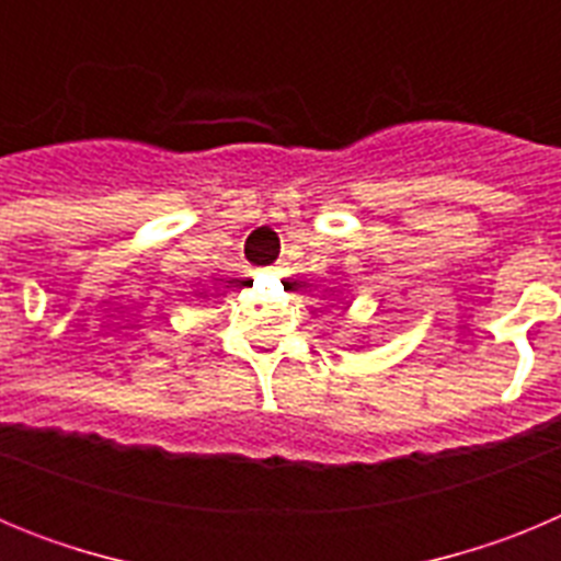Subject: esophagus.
<instances>
[{
  "mask_svg": "<svg viewBox=\"0 0 561 561\" xmlns=\"http://www.w3.org/2000/svg\"><path fill=\"white\" fill-rule=\"evenodd\" d=\"M266 272H275V266H272V270H266Z\"/></svg>",
  "mask_w": 561,
  "mask_h": 561,
  "instance_id": "34e87169",
  "label": "esophagus"
}]
</instances>
